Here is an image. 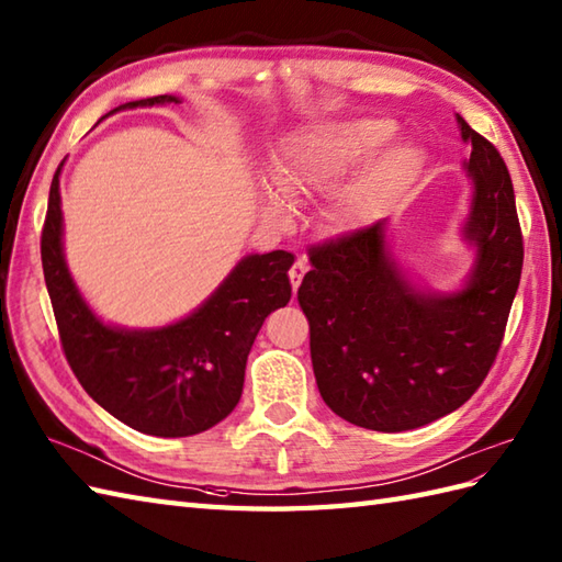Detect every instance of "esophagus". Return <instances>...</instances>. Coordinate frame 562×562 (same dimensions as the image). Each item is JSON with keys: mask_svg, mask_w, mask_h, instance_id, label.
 Listing matches in <instances>:
<instances>
[{"mask_svg": "<svg viewBox=\"0 0 562 562\" xmlns=\"http://www.w3.org/2000/svg\"><path fill=\"white\" fill-rule=\"evenodd\" d=\"M306 263L302 258L299 260H294V266L290 268V282H292V290L296 292L299 290V284H302V280H304V276H306Z\"/></svg>", "mask_w": 562, "mask_h": 562, "instance_id": "obj_1", "label": "esophagus"}]
</instances>
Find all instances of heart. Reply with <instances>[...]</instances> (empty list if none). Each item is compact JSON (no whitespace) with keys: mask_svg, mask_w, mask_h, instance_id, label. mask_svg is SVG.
I'll return each mask as SVG.
<instances>
[{"mask_svg":"<svg viewBox=\"0 0 562 562\" xmlns=\"http://www.w3.org/2000/svg\"><path fill=\"white\" fill-rule=\"evenodd\" d=\"M395 132L397 124L393 120L361 116L292 134L270 165L276 191H266L260 199L263 215L282 225L290 217V201L335 193L387 146ZM419 162L422 153L414 143L390 146L371 166L368 164L369 168L366 166L367 170L362 168L364 172L360 171L362 175L358 173L360 177L347 190L335 195L328 207L330 229L347 234L369 227L381 215L387 195L412 179Z\"/></svg>","mask_w":562,"mask_h":562,"instance_id":"obj_1","label":"heart"}]
</instances>
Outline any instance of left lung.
Listing matches in <instances>:
<instances>
[{
	"label": "left lung",
	"instance_id": "8db88e82",
	"mask_svg": "<svg viewBox=\"0 0 562 562\" xmlns=\"http://www.w3.org/2000/svg\"><path fill=\"white\" fill-rule=\"evenodd\" d=\"M472 201L462 239L474 263L460 290L412 282L387 241L390 220L313 246L299 306L323 402L345 422L397 434L454 412L484 383L519 286L521 232L510 172L458 114Z\"/></svg>",
	"mask_w": 562,
	"mask_h": 562
}]
</instances>
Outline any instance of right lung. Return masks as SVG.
Returning <instances> with one entry per match:
<instances>
[{"instance_id": "obj_1", "label": "right lung", "mask_w": 562, "mask_h": 562, "mask_svg": "<svg viewBox=\"0 0 562 562\" xmlns=\"http://www.w3.org/2000/svg\"><path fill=\"white\" fill-rule=\"evenodd\" d=\"M167 102L181 100L155 95L120 104L110 114ZM61 165L49 187L41 256L64 355L78 383L104 412L140 434L184 438L213 428L237 407L260 325L290 302L286 270L294 256H244L199 308L162 328L104 323L78 292L64 256Z\"/></svg>"}]
</instances>
